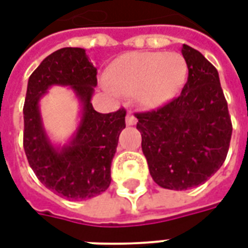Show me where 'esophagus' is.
<instances>
[{"label": "esophagus", "mask_w": 248, "mask_h": 248, "mask_svg": "<svg viewBox=\"0 0 248 248\" xmlns=\"http://www.w3.org/2000/svg\"><path fill=\"white\" fill-rule=\"evenodd\" d=\"M125 123H126V125H135L137 123V119L132 113H128L125 117Z\"/></svg>", "instance_id": "esophagus-1"}]
</instances>
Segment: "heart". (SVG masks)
I'll return each mask as SVG.
<instances>
[{
    "label": "heart",
    "mask_w": 248,
    "mask_h": 248,
    "mask_svg": "<svg viewBox=\"0 0 248 248\" xmlns=\"http://www.w3.org/2000/svg\"><path fill=\"white\" fill-rule=\"evenodd\" d=\"M186 63L177 52L133 51L119 57L108 68L107 84L140 107L156 109L171 100L186 79Z\"/></svg>",
    "instance_id": "heart-1"
}]
</instances>
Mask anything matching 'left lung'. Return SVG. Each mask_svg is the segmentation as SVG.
<instances>
[{"mask_svg":"<svg viewBox=\"0 0 248 248\" xmlns=\"http://www.w3.org/2000/svg\"><path fill=\"white\" fill-rule=\"evenodd\" d=\"M181 52L189 74L180 96L157 111L136 113L149 173L170 190L207 181L225 162L232 133L217 68L187 45Z\"/></svg>","mask_w":248,"mask_h":248,"instance_id":"8db88e82","label":"left lung"}]
</instances>
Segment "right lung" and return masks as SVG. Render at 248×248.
Here are the masks:
<instances>
[{"label": "right lung", "mask_w": 248, "mask_h": 248, "mask_svg": "<svg viewBox=\"0 0 248 248\" xmlns=\"http://www.w3.org/2000/svg\"><path fill=\"white\" fill-rule=\"evenodd\" d=\"M96 74L84 48L64 47L45 58L29 78L23 106L25 153L38 180L67 200H88L109 187L112 160L125 128L124 108L112 113L93 109ZM52 85L70 86L82 107L77 131L63 147L49 141L39 111L40 99Z\"/></svg>", "instance_id": "right-lung-1"}]
</instances>
